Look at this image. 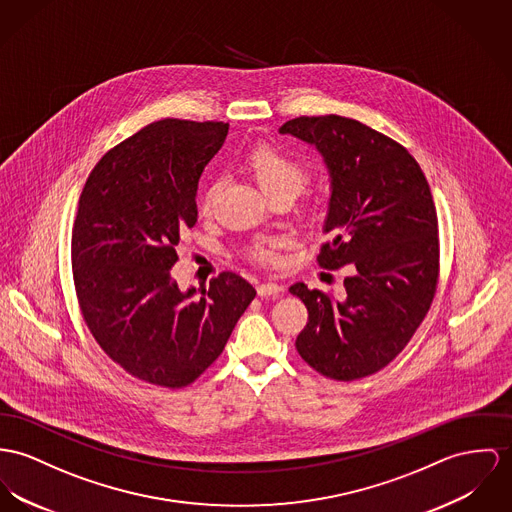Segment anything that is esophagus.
<instances>
[{
  "mask_svg": "<svg viewBox=\"0 0 512 512\" xmlns=\"http://www.w3.org/2000/svg\"><path fill=\"white\" fill-rule=\"evenodd\" d=\"M282 292V286L276 282H263L257 286V294L261 298H269V296H278Z\"/></svg>",
  "mask_w": 512,
  "mask_h": 512,
  "instance_id": "obj_1",
  "label": "esophagus"
}]
</instances>
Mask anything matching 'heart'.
Here are the masks:
<instances>
[{
  "mask_svg": "<svg viewBox=\"0 0 512 512\" xmlns=\"http://www.w3.org/2000/svg\"><path fill=\"white\" fill-rule=\"evenodd\" d=\"M245 163L249 173L257 181L259 189L267 197H273L276 193H292L296 197L308 181V171L298 159L269 144H261L253 148ZM216 195H218V183H212L204 191L200 200L202 212H210ZM278 247H280L278 239L259 241L251 247V257L261 263H271L275 261V251Z\"/></svg>",
  "mask_w": 512,
  "mask_h": 512,
  "instance_id": "1",
  "label": "heart"
}]
</instances>
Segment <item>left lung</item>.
<instances>
[{"instance_id": "obj_1", "label": "left lung", "mask_w": 512, "mask_h": 512, "mask_svg": "<svg viewBox=\"0 0 512 512\" xmlns=\"http://www.w3.org/2000/svg\"><path fill=\"white\" fill-rule=\"evenodd\" d=\"M278 132L315 146L329 171L323 232L331 241L319 265H351L343 300L290 286L308 308L296 349L327 378L370 376L405 349L433 304L438 222L429 183L401 144L354 118H292Z\"/></svg>"}]
</instances>
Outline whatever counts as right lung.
Instances as JSON below:
<instances>
[{
  "mask_svg": "<svg viewBox=\"0 0 512 512\" xmlns=\"http://www.w3.org/2000/svg\"><path fill=\"white\" fill-rule=\"evenodd\" d=\"M226 122L163 118L107 152L79 197L72 267L83 319L128 374L183 388L222 354L255 288L222 273L183 292L171 276L197 222L198 179Z\"/></svg>",
  "mask_w": 512,
  "mask_h": 512,
  "instance_id": "obj_1",
  "label": "right lung"
}]
</instances>
